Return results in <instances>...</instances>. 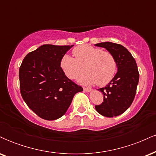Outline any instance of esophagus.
<instances>
[{
    "label": "esophagus",
    "mask_w": 156,
    "mask_h": 156,
    "mask_svg": "<svg viewBox=\"0 0 156 156\" xmlns=\"http://www.w3.org/2000/svg\"><path fill=\"white\" fill-rule=\"evenodd\" d=\"M91 90H92V89L87 88V87H83V91H85V92H90Z\"/></svg>",
    "instance_id": "34e87169"
}]
</instances>
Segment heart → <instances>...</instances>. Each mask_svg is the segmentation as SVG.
I'll return each mask as SVG.
<instances>
[{
    "instance_id": "1",
    "label": "heart",
    "mask_w": 156,
    "mask_h": 156,
    "mask_svg": "<svg viewBox=\"0 0 156 156\" xmlns=\"http://www.w3.org/2000/svg\"><path fill=\"white\" fill-rule=\"evenodd\" d=\"M75 58L64 55L60 66L69 79H76L86 70L87 73L80 76L81 83H97L100 87L107 85L117 73V64L112 53L89 44L78 46L73 50Z\"/></svg>"
}]
</instances>
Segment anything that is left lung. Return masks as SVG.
Listing matches in <instances>:
<instances>
[{"mask_svg": "<svg viewBox=\"0 0 156 156\" xmlns=\"http://www.w3.org/2000/svg\"><path fill=\"white\" fill-rule=\"evenodd\" d=\"M112 53L117 64V73L103 88L98 89L103 94V102L95 105L96 111L107 117H117L124 113L135 98L139 74L137 64L131 53L124 46L110 42L95 44Z\"/></svg>", "mask_w": 156, "mask_h": 156, "instance_id": "8db88e82", "label": "left lung"}]
</instances>
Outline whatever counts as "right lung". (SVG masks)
<instances>
[{"instance_id":"add662e5","label":"right lung","mask_w":156,"mask_h":156,"mask_svg":"<svg viewBox=\"0 0 156 156\" xmlns=\"http://www.w3.org/2000/svg\"><path fill=\"white\" fill-rule=\"evenodd\" d=\"M73 46L43 44L28 53L20 67L23 99L37 115L46 120L62 117L75 94L83 91L60 67L62 58Z\"/></svg>"}]
</instances>
